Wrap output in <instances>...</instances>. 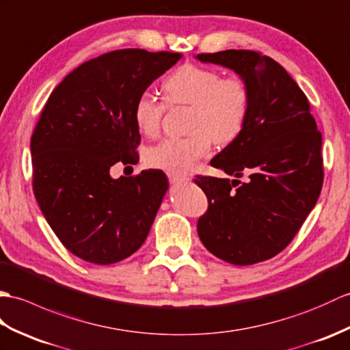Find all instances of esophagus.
<instances>
[{
	"instance_id": "obj_1",
	"label": "esophagus",
	"mask_w": 350,
	"mask_h": 350,
	"mask_svg": "<svg viewBox=\"0 0 350 350\" xmlns=\"http://www.w3.org/2000/svg\"><path fill=\"white\" fill-rule=\"evenodd\" d=\"M167 178H169V181L174 183V184H180V183H187V181H190V176H189V175L175 174V172H167Z\"/></svg>"
}]
</instances>
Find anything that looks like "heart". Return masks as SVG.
Segmentation results:
<instances>
[{
	"label": "heart",
	"instance_id": "heart-1",
	"mask_svg": "<svg viewBox=\"0 0 350 350\" xmlns=\"http://www.w3.org/2000/svg\"><path fill=\"white\" fill-rule=\"evenodd\" d=\"M170 106L189 105V135L166 137L146 151L151 167L187 172L211 150L213 141L226 145L243 131L250 112V90L238 76H226L211 67L184 64L163 82ZM166 103L144 91L133 106L137 129L146 136L159 135Z\"/></svg>",
	"mask_w": 350,
	"mask_h": 350
}]
</instances>
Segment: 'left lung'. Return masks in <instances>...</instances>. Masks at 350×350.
I'll return each mask as SVG.
<instances>
[{"mask_svg": "<svg viewBox=\"0 0 350 350\" xmlns=\"http://www.w3.org/2000/svg\"><path fill=\"white\" fill-rule=\"evenodd\" d=\"M196 58L232 68L250 90L243 131L211 160L237 180L195 178L208 199L198 234L219 259L253 265L284 250L314 208L323 184L322 135L306 94L273 58L245 49Z\"/></svg>", "mask_w": 350, "mask_h": 350, "instance_id": "obj_1", "label": "left lung"}]
</instances>
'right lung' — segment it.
Returning a JSON list of instances; mask_svg holds the SVG:
<instances>
[{"label": "right lung", "instance_id": "right-lung-1", "mask_svg": "<svg viewBox=\"0 0 350 350\" xmlns=\"http://www.w3.org/2000/svg\"><path fill=\"white\" fill-rule=\"evenodd\" d=\"M181 53L120 49L68 73L52 91L31 136L33 190L46 221L70 253L96 265L133 254L148 237L167 190L159 169L111 176L136 165L137 96Z\"/></svg>", "mask_w": 350, "mask_h": 350}]
</instances>
